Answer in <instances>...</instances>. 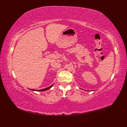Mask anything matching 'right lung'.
Instances as JSON below:
<instances>
[{
	"instance_id": "1",
	"label": "right lung",
	"mask_w": 127,
	"mask_h": 127,
	"mask_svg": "<svg viewBox=\"0 0 127 127\" xmlns=\"http://www.w3.org/2000/svg\"><path fill=\"white\" fill-rule=\"evenodd\" d=\"M52 85H52L51 86H49V87H47V88H44V89L39 90H32V91H39V92H40V91H47V90H49L50 88H51V87L52 86Z\"/></svg>"
}]
</instances>
